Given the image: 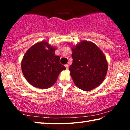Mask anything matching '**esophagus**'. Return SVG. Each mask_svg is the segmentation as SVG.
<instances>
[{"label":"esophagus","mask_w":130,"mask_h":130,"mask_svg":"<svg viewBox=\"0 0 130 130\" xmlns=\"http://www.w3.org/2000/svg\"><path fill=\"white\" fill-rule=\"evenodd\" d=\"M65 68H66V69H68V68H69V65H68V64H66V65H65Z\"/></svg>","instance_id":"1"}]
</instances>
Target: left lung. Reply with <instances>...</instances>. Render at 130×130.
Instances as JSON below:
<instances>
[{"instance_id":"left-lung-1","label":"left lung","mask_w":130,"mask_h":130,"mask_svg":"<svg viewBox=\"0 0 130 130\" xmlns=\"http://www.w3.org/2000/svg\"><path fill=\"white\" fill-rule=\"evenodd\" d=\"M71 49L73 63L69 70L75 85L84 91L99 86L108 70L103 52L94 43L87 41H81Z\"/></svg>"}]
</instances>
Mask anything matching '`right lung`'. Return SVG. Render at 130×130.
<instances>
[{
    "mask_svg": "<svg viewBox=\"0 0 130 130\" xmlns=\"http://www.w3.org/2000/svg\"><path fill=\"white\" fill-rule=\"evenodd\" d=\"M57 48L43 41L32 45L22 60V71L28 83L36 88L46 89L57 81L59 74L66 68L55 55Z\"/></svg>",
    "mask_w": 130,
    "mask_h": 130,
    "instance_id": "right-lung-1",
    "label": "right lung"
}]
</instances>
